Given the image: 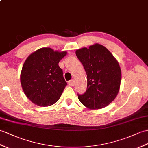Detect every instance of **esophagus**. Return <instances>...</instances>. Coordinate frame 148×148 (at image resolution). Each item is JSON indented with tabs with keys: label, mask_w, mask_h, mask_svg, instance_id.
<instances>
[{
	"label": "esophagus",
	"mask_w": 148,
	"mask_h": 148,
	"mask_svg": "<svg viewBox=\"0 0 148 148\" xmlns=\"http://www.w3.org/2000/svg\"><path fill=\"white\" fill-rule=\"evenodd\" d=\"M68 84L70 86H74V81L73 79V80H71L68 82Z\"/></svg>",
	"instance_id": "34e87169"
}]
</instances>
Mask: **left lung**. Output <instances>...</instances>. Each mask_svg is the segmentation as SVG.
<instances>
[{"instance_id": "8db88e82", "label": "left lung", "mask_w": 148, "mask_h": 148, "mask_svg": "<svg viewBox=\"0 0 148 148\" xmlns=\"http://www.w3.org/2000/svg\"><path fill=\"white\" fill-rule=\"evenodd\" d=\"M75 54L87 75V90L84 95H78L79 100L90 110L108 106L117 96L121 86L122 73L117 60L99 43L78 49Z\"/></svg>"}]
</instances>
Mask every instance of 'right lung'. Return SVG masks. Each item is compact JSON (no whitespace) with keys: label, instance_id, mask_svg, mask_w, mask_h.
Masks as SVG:
<instances>
[{"label":"right lung","instance_id":"obj_1","mask_svg":"<svg viewBox=\"0 0 148 148\" xmlns=\"http://www.w3.org/2000/svg\"><path fill=\"white\" fill-rule=\"evenodd\" d=\"M66 51L49 47L38 49L27 57L20 75L23 90L33 103L49 106L58 100L67 82L58 62Z\"/></svg>","mask_w":148,"mask_h":148}]
</instances>
